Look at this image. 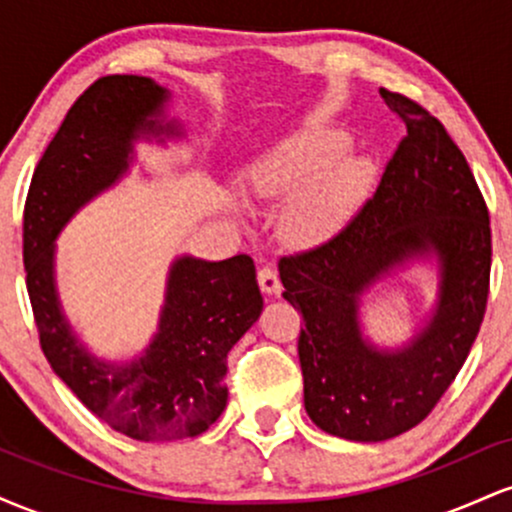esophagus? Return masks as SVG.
I'll list each match as a JSON object with an SVG mask.
<instances>
[{"instance_id": "obj_1", "label": "esophagus", "mask_w": 512, "mask_h": 512, "mask_svg": "<svg viewBox=\"0 0 512 512\" xmlns=\"http://www.w3.org/2000/svg\"><path fill=\"white\" fill-rule=\"evenodd\" d=\"M257 281H260V289L267 293V296H279L281 293V281H279V274H276L274 267H262L260 272H257Z\"/></svg>"}]
</instances>
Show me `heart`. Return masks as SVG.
Segmentation results:
<instances>
[{
  "instance_id": "1",
  "label": "heart",
  "mask_w": 512,
  "mask_h": 512,
  "mask_svg": "<svg viewBox=\"0 0 512 512\" xmlns=\"http://www.w3.org/2000/svg\"><path fill=\"white\" fill-rule=\"evenodd\" d=\"M351 144L344 129L303 127L248 168V185L257 199H289L281 221L296 243H325L361 207L373 170L366 158L346 156Z\"/></svg>"
}]
</instances>
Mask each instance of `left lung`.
<instances>
[{"label":"left lung","instance_id":"left-lung-1","mask_svg":"<svg viewBox=\"0 0 512 512\" xmlns=\"http://www.w3.org/2000/svg\"><path fill=\"white\" fill-rule=\"evenodd\" d=\"M407 137L373 199L327 243L281 257L284 298L301 310L305 411L330 436L378 443L431 414L477 339L489 298L491 226L467 158L419 103L380 88ZM436 259L439 298L404 347L362 334L360 298L411 261Z\"/></svg>","mask_w":512,"mask_h":512}]
</instances>
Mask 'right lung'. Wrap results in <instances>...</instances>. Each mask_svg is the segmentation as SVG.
<instances>
[{
	"label": "right lung",
	"instance_id": "obj_1",
	"mask_svg": "<svg viewBox=\"0 0 512 512\" xmlns=\"http://www.w3.org/2000/svg\"><path fill=\"white\" fill-rule=\"evenodd\" d=\"M168 88L149 76H103L79 96L48 144L23 209V267L40 346L60 380L115 431L144 443L195 438L228 402L226 356L262 313L255 262L175 257L158 327L142 354L88 351L62 310L55 240L91 199L122 180L134 144L180 137L166 120Z\"/></svg>",
	"mask_w": 512,
	"mask_h": 512
}]
</instances>
